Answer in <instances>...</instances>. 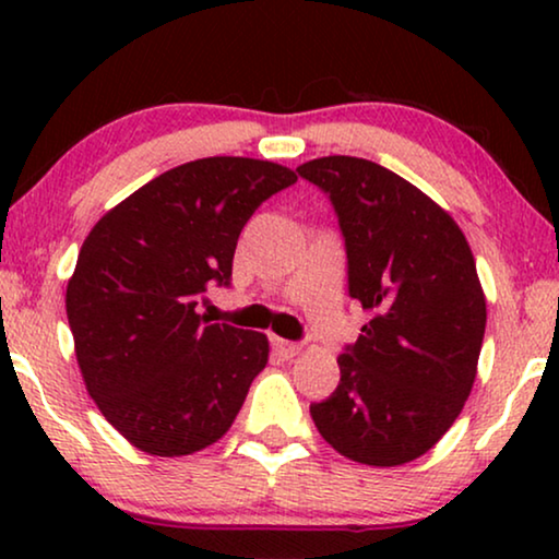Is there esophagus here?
<instances>
[{
    "mask_svg": "<svg viewBox=\"0 0 559 559\" xmlns=\"http://www.w3.org/2000/svg\"><path fill=\"white\" fill-rule=\"evenodd\" d=\"M274 348H277L285 358H295V356L302 354L300 343H293V341H285V338H274Z\"/></svg>",
    "mask_w": 559,
    "mask_h": 559,
    "instance_id": "34e87169",
    "label": "esophagus"
}]
</instances>
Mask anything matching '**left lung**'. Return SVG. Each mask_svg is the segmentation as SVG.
<instances>
[{"mask_svg":"<svg viewBox=\"0 0 559 559\" xmlns=\"http://www.w3.org/2000/svg\"><path fill=\"white\" fill-rule=\"evenodd\" d=\"M297 173L331 195L348 293L369 312L312 423L350 461L404 465L450 430L476 381L486 333L476 259L442 205L371 159L318 157Z\"/></svg>","mask_w":559,"mask_h":559,"instance_id":"8db88e82","label":"left lung"}]
</instances>
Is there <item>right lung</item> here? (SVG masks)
Wrapping results in <instances>:
<instances>
[{
    "mask_svg": "<svg viewBox=\"0 0 559 559\" xmlns=\"http://www.w3.org/2000/svg\"><path fill=\"white\" fill-rule=\"evenodd\" d=\"M295 180L270 159H193L106 211L83 241L66 289L75 361L102 415L142 453L180 457L224 438L270 361L264 333L195 308L231 280L251 213Z\"/></svg>",
    "mask_w": 559,
    "mask_h": 559,
    "instance_id": "right-lung-1",
    "label": "right lung"
}]
</instances>
